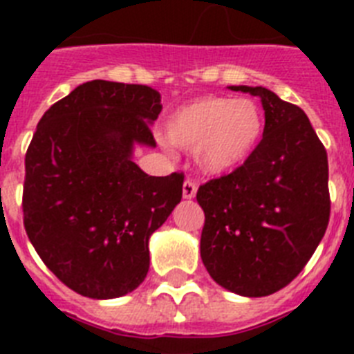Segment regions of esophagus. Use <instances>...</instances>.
<instances>
[{
	"label": "esophagus",
	"mask_w": 354,
	"mask_h": 354,
	"mask_svg": "<svg viewBox=\"0 0 354 354\" xmlns=\"http://www.w3.org/2000/svg\"><path fill=\"white\" fill-rule=\"evenodd\" d=\"M196 187H198L196 180H192V179L184 180V184H183V196H184V198H193V196L196 195Z\"/></svg>",
	"instance_id": "1"
}]
</instances>
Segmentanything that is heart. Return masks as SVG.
I'll use <instances>...</instances> for the list:
<instances>
[{
    "label": "heart",
    "mask_w": 354,
    "mask_h": 354,
    "mask_svg": "<svg viewBox=\"0 0 354 354\" xmlns=\"http://www.w3.org/2000/svg\"><path fill=\"white\" fill-rule=\"evenodd\" d=\"M170 143L193 150L205 174H223L239 167L259 145L264 115L250 99L200 97L179 106L165 122Z\"/></svg>",
    "instance_id": "heart-1"
}]
</instances>
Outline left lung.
Listing matches in <instances>:
<instances>
[{"label":"left lung","instance_id":"1","mask_svg":"<svg viewBox=\"0 0 354 354\" xmlns=\"http://www.w3.org/2000/svg\"><path fill=\"white\" fill-rule=\"evenodd\" d=\"M262 140L241 167L202 184L200 255L216 283L261 298L289 286L314 255L330 221L328 154L299 106L262 86Z\"/></svg>","mask_w":354,"mask_h":354}]
</instances>
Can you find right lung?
Wrapping results in <instances>:
<instances>
[{
  "mask_svg": "<svg viewBox=\"0 0 354 354\" xmlns=\"http://www.w3.org/2000/svg\"><path fill=\"white\" fill-rule=\"evenodd\" d=\"M161 95L147 84L93 80L42 115L24 158L23 221L62 283L118 298L149 273V237L183 198V171L150 177L133 143L156 147Z\"/></svg>",
  "mask_w": 354,
  "mask_h": 354,
  "instance_id": "add662e5",
  "label": "right lung"
}]
</instances>
